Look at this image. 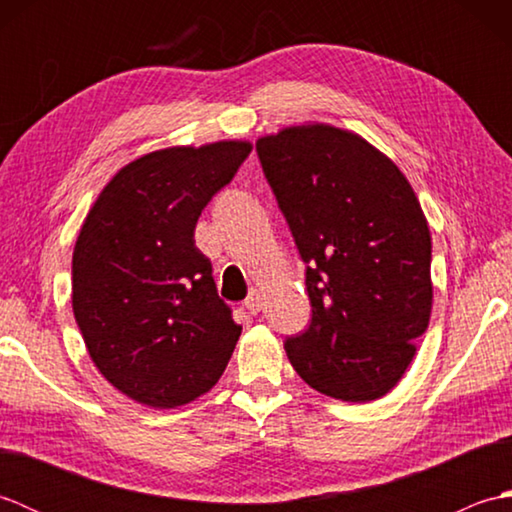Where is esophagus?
<instances>
[{
	"label": "esophagus",
	"instance_id": "34e87169",
	"mask_svg": "<svg viewBox=\"0 0 512 512\" xmlns=\"http://www.w3.org/2000/svg\"><path fill=\"white\" fill-rule=\"evenodd\" d=\"M262 303H264V295H262V292H259L257 288H253V290L248 292L244 306H246V310H248L250 314H257L259 310H262Z\"/></svg>",
	"mask_w": 512,
	"mask_h": 512
}]
</instances>
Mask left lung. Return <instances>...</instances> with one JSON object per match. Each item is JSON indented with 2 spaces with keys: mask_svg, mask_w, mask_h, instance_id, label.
<instances>
[{
  "mask_svg": "<svg viewBox=\"0 0 512 512\" xmlns=\"http://www.w3.org/2000/svg\"><path fill=\"white\" fill-rule=\"evenodd\" d=\"M257 156L306 262L312 319L286 339L325 396L369 402L398 385L431 317V233L402 171L358 134L286 127Z\"/></svg>",
  "mask_w": 512,
  "mask_h": 512,
  "instance_id": "left-lung-1",
  "label": "left lung"
}]
</instances>
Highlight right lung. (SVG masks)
<instances>
[{"label": "right lung", "instance_id": "1", "mask_svg": "<svg viewBox=\"0 0 512 512\" xmlns=\"http://www.w3.org/2000/svg\"><path fill=\"white\" fill-rule=\"evenodd\" d=\"M250 149L222 140L151 151L107 182L81 226L74 319L99 372L140 405L173 409L206 394L242 334L193 233Z\"/></svg>", "mask_w": 512, "mask_h": 512}]
</instances>
